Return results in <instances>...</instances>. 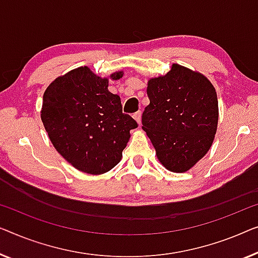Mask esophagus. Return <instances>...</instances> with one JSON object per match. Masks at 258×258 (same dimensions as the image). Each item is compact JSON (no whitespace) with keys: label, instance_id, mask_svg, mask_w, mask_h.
<instances>
[{"label":"esophagus","instance_id":"34e87169","mask_svg":"<svg viewBox=\"0 0 258 258\" xmlns=\"http://www.w3.org/2000/svg\"><path fill=\"white\" fill-rule=\"evenodd\" d=\"M133 118L136 119L138 124L140 125V124H141V111H138V112H136V113L133 114Z\"/></svg>","mask_w":258,"mask_h":258}]
</instances>
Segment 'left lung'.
<instances>
[{"label": "left lung", "mask_w": 258, "mask_h": 258, "mask_svg": "<svg viewBox=\"0 0 258 258\" xmlns=\"http://www.w3.org/2000/svg\"><path fill=\"white\" fill-rule=\"evenodd\" d=\"M147 96L143 130L167 169L186 172L209 151L215 137V89L203 75L173 64L165 76L148 81Z\"/></svg>", "instance_id": "1"}]
</instances>
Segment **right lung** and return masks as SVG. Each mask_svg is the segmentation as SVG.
Listing matches in <instances>:
<instances>
[{"label":"right lung","instance_id":"add662e5","mask_svg":"<svg viewBox=\"0 0 258 258\" xmlns=\"http://www.w3.org/2000/svg\"><path fill=\"white\" fill-rule=\"evenodd\" d=\"M112 79L122 77L115 72ZM108 81L88 67L58 77L45 90L41 118L50 140L65 160L89 174H103L121 160L130 131L138 127L122 113L120 97Z\"/></svg>","mask_w":258,"mask_h":258}]
</instances>
